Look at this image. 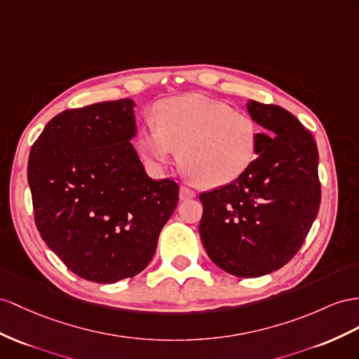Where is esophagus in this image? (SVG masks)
I'll return each mask as SVG.
<instances>
[{
  "mask_svg": "<svg viewBox=\"0 0 359 359\" xmlns=\"http://www.w3.org/2000/svg\"><path fill=\"white\" fill-rule=\"evenodd\" d=\"M180 200H189L196 197V191H192L188 187H180V192H179Z\"/></svg>",
  "mask_w": 359,
  "mask_h": 359,
  "instance_id": "1",
  "label": "esophagus"
}]
</instances>
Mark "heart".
Instances as JSON below:
<instances>
[{
	"instance_id": "obj_1",
	"label": "heart",
	"mask_w": 359,
	"mask_h": 359,
	"mask_svg": "<svg viewBox=\"0 0 359 359\" xmlns=\"http://www.w3.org/2000/svg\"><path fill=\"white\" fill-rule=\"evenodd\" d=\"M259 127L245 114L219 101L187 94L161 101L156 126L137 133L136 147L153 170L171 163L174 151L182 171L203 188H219L240 179L258 156Z\"/></svg>"
}]
</instances>
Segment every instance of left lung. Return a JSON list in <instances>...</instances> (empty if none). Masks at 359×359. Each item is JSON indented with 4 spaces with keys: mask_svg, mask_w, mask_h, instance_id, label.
Masks as SVG:
<instances>
[{
    "mask_svg": "<svg viewBox=\"0 0 359 359\" xmlns=\"http://www.w3.org/2000/svg\"><path fill=\"white\" fill-rule=\"evenodd\" d=\"M249 115L264 127L258 158L240 179L200 194V238L219 269L259 278L299 252L320 208L314 136L288 110L250 100Z\"/></svg>",
    "mask_w": 359,
    "mask_h": 359,
    "instance_id": "8db88e82",
    "label": "left lung"
}]
</instances>
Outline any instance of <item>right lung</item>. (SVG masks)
Wrapping results in <instances>:
<instances>
[{
  "mask_svg": "<svg viewBox=\"0 0 359 359\" xmlns=\"http://www.w3.org/2000/svg\"><path fill=\"white\" fill-rule=\"evenodd\" d=\"M135 101L63 110L30 150L27 179L36 227L80 278L115 283L141 273L179 200L153 180L132 145Z\"/></svg>",
  "mask_w": 359,
  "mask_h": 359,
  "instance_id": "add662e5",
  "label": "right lung"
}]
</instances>
